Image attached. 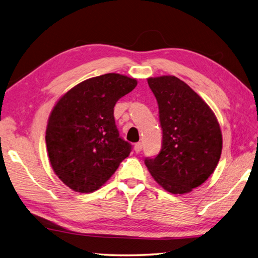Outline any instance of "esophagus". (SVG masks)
Returning a JSON list of instances; mask_svg holds the SVG:
<instances>
[{
	"instance_id": "obj_1",
	"label": "esophagus",
	"mask_w": 258,
	"mask_h": 258,
	"mask_svg": "<svg viewBox=\"0 0 258 258\" xmlns=\"http://www.w3.org/2000/svg\"><path fill=\"white\" fill-rule=\"evenodd\" d=\"M142 147H143V145H142L141 142H139V143H136V144L134 145V151H135V153H140V152L142 151Z\"/></svg>"
}]
</instances>
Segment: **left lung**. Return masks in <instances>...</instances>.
<instances>
[{"label":"left lung","mask_w":258,"mask_h":258,"mask_svg":"<svg viewBox=\"0 0 258 258\" xmlns=\"http://www.w3.org/2000/svg\"><path fill=\"white\" fill-rule=\"evenodd\" d=\"M158 104L162 150L145 165L158 185L172 194L199 187L215 171L223 139L218 120L206 102L173 75L149 78Z\"/></svg>","instance_id":"8db88e82"}]
</instances>
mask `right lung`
Returning a JSON list of instances; mask_svg holds the SVG:
<instances>
[{"instance_id":"right-lung-1","label":"right lung","mask_w":258,"mask_h":258,"mask_svg":"<svg viewBox=\"0 0 258 258\" xmlns=\"http://www.w3.org/2000/svg\"><path fill=\"white\" fill-rule=\"evenodd\" d=\"M138 81L117 73L87 79L58 98L45 141L54 173L71 189L92 193L111 178L131 145L119 138L114 106Z\"/></svg>"}]
</instances>
